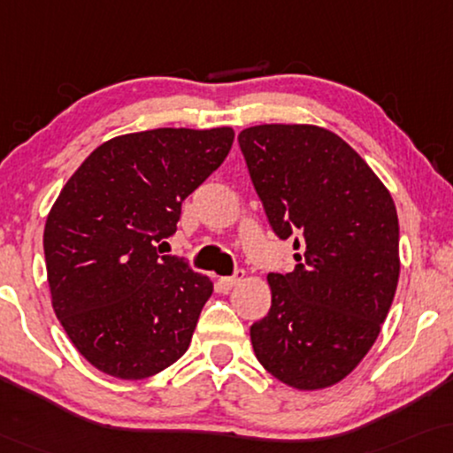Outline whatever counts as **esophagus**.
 <instances>
[{"mask_svg": "<svg viewBox=\"0 0 453 453\" xmlns=\"http://www.w3.org/2000/svg\"><path fill=\"white\" fill-rule=\"evenodd\" d=\"M242 279H244V271H235L232 277H221L218 285H219L221 291H229L232 288H235V285H238Z\"/></svg>", "mask_w": 453, "mask_h": 453, "instance_id": "esophagus-1", "label": "esophagus"}]
</instances>
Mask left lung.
<instances>
[{"label": "left lung", "instance_id": "left-lung-1", "mask_svg": "<svg viewBox=\"0 0 453 453\" xmlns=\"http://www.w3.org/2000/svg\"><path fill=\"white\" fill-rule=\"evenodd\" d=\"M277 238L296 269L269 273L271 310L250 326L266 372L297 390L333 386L378 339L398 285V215L357 151L314 125H258L238 135Z\"/></svg>", "mask_w": 453, "mask_h": 453}]
</instances>
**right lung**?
<instances>
[{
  "mask_svg": "<svg viewBox=\"0 0 453 453\" xmlns=\"http://www.w3.org/2000/svg\"><path fill=\"white\" fill-rule=\"evenodd\" d=\"M232 143L229 127L114 137L57 196L42 238L53 310L100 372L143 380L187 353L213 283L157 244Z\"/></svg>",
  "mask_w": 453,
  "mask_h": 453,
  "instance_id": "right-lung-1",
  "label": "right lung"
}]
</instances>
